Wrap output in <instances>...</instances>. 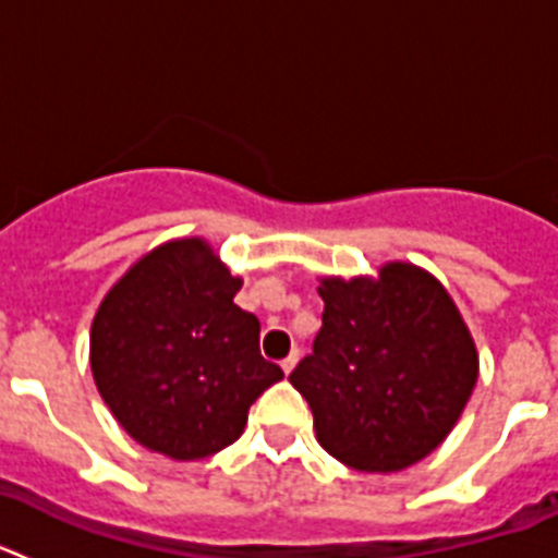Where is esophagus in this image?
<instances>
[{"mask_svg": "<svg viewBox=\"0 0 558 558\" xmlns=\"http://www.w3.org/2000/svg\"><path fill=\"white\" fill-rule=\"evenodd\" d=\"M295 363H299V352H295V349H293V352H290L288 357L282 360V372L290 374V372H293V368H295Z\"/></svg>", "mask_w": 558, "mask_h": 558, "instance_id": "obj_1", "label": "esophagus"}]
</instances>
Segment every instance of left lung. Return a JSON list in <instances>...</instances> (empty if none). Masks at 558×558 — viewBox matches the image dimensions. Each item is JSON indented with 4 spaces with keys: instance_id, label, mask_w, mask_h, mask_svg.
Segmentation results:
<instances>
[{
    "instance_id": "1",
    "label": "left lung",
    "mask_w": 558,
    "mask_h": 558,
    "mask_svg": "<svg viewBox=\"0 0 558 558\" xmlns=\"http://www.w3.org/2000/svg\"><path fill=\"white\" fill-rule=\"evenodd\" d=\"M324 327L290 383L318 445L357 472H399L456 427L477 383V349L452 295L411 263L322 276Z\"/></svg>"
}]
</instances>
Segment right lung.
I'll list each match as a JSON object with an SVG mask.
<instances>
[{"mask_svg": "<svg viewBox=\"0 0 558 558\" xmlns=\"http://www.w3.org/2000/svg\"><path fill=\"white\" fill-rule=\"evenodd\" d=\"M240 288L204 236H181L147 251L108 290L88 363L133 441L172 461L215 456L284 377L259 354V322L234 304Z\"/></svg>", "mask_w": 558, "mask_h": 558, "instance_id": "add662e5", "label": "right lung"}]
</instances>
